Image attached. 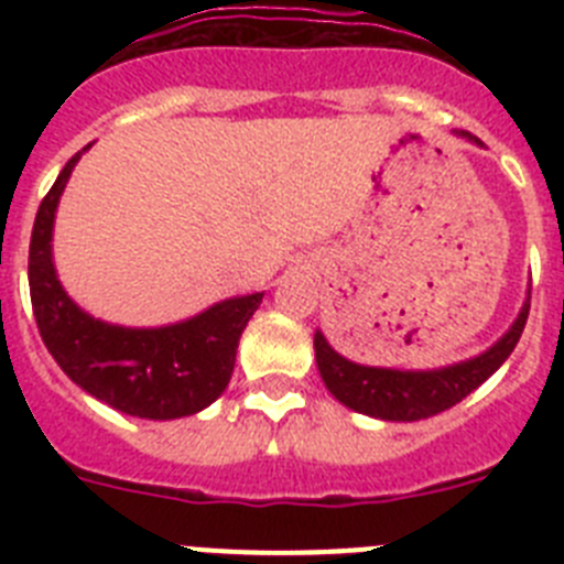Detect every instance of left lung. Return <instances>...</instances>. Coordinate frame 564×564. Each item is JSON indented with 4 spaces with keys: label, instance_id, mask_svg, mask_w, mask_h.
Segmentation results:
<instances>
[{
    "label": "left lung",
    "instance_id": "obj_1",
    "mask_svg": "<svg viewBox=\"0 0 564 564\" xmlns=\"http://www.w3.org/2000/svg\"><path fill=\"white\" fill-rule=\"evenodd\" d=\"M468 138V134H466ZM528 311L522 307L514 327L500 341L471 361L455 364L446 370L435 372H401V370H378V367H361L338 356L322 333L313 336L316 347L318 372L325 378L327 390L350 410L364 415L381 417V421H421L437 412L449 410L455 403L480 387L486 378L500 370V364L514 352L522 330H525Z\"/></svg>",
    "mask_w": 564,
    "mask_h": 564
}]
</instances>
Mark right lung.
Returning a JSON list of instances; mask_svg holds the SVG:
<instances>
[{
    "label": "right lung",
    "instance_id": "obj_1",
    "mask_svg": "<svg viewBox=\"0 0 564 564\" xmlns=\"http://www.w3.org/2000/svg\"><path fill=\"white\" fill-rule=\"evenodd\" d=\"M82 152L69 158L44 194L30 234V302L44 347L69 381L112 410L149 421L194 415L217 401L231 381L239 336L262 302V293L228 299L183 325L158 330L104 325L78 311L58 285L50 237L58 197Z\"/></svg>",
    "mask_w": 564,
    "mask_h": 564
}]
</instances>
